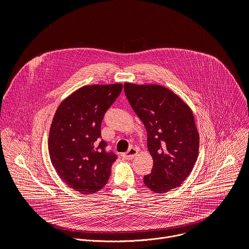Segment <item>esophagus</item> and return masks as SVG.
Returning <instances> with one entry per match:
<instances>
[{"mask_svg":"<svg viewBox=\"0 0 249 249\" xmlns=\"http://www.w3.org/2000/svg\"><path fill=\"white\" fill-rule=\"evenodd\" d=\"M137 155H138V150L135 149V148H130L129 151H128L126 154L123 155V158H124L125 160H132V159H134Z\"/></svg>","mask_w":249,"mask_h":249,"instance_id":"1","label":"esophagus"}]
</instances>
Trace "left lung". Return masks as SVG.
I'll list each match as a JSON object with an SVG mask.
<instances>
[{"label":"left lung","instance_id":"8db88e82","mask_svg":"<svg viewBox=\"0 0 249 249\" xmlns=\"http://www.w3.org/2000/svg\"><path fill=\"white\" fill-rule=\"evenodd\" d=\"M125 94L148 134L153 158L145 185L156 193L178 187L191 173L198 158L199 133L189 106L160 85L124 84Z\"/></svg>","mask_w":249,"mask_h":249}]
</instances>
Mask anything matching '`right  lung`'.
Wrapping results in <instances>:
<instances>
[{
	"label": "right lung",
	"mask_w": 249,
	"mask_h": 249,
	"mask_svg": "<svg viewBox=\"0 0 249 249\" xmlns=\"http://www.w3.org/2000/svg\"><path fill=\"white\" fill-rule=\"evenodd\" d=\"M122 88L85 86L66 97L53 117L48 139L51 162L60 178L81 194H93L108 181L117 157L105 152L100 126Z\"/></svg>",
	"instance_id": "1"
}]
</instances>
